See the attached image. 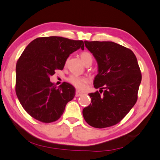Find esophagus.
Wrapping results in <instances>:
<instances>
[{"label":"esophagus","instance_id":"esophagus-1","mask_svg":"<svg viewBox=\"0 0 160 160\" xmlns=\"http://www.w3.org/2000/svg\"><path fill=\"white\" fill-rule=\"evenodd\" d=\"M82 93L81 92H80L79 91H76V92H75V96L76 97H79V96H81V95H82Z\"/></svg>","mask_w":160,"mask_h":160}]
</instances>
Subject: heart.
Masks as SVG:
<instances>
[{"instance_id": "1", "label": "heart", "mask_w": 160, "mask_h": 160, "mask_svg": "<svg viewBox=\"0 0 160 160\" xmlns=\"http://www.w3.org/2000/svg\"><path fill=\"white\" fill-rule=\"evenodd\" d=\"M80 57L84 64L88 61H91L92 62L93 58H92V56L89 52L87 51L82 52L81 53ZM67 81L70 83L72 85H73L77 89H78L79 90H83L86 88V85L88 83V79L87 77L83 76L72 75L67 78Z\"/></svg>"}]
</instances>
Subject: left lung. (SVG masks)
Here are the masks:
<instances>
[{
  "mask_svg": "<svg viewBox=\"0 0 160 160\" xmlns=\"http://www.w3.org/2000/svg\"><path fill=\"white\" fill-rule=\"evenodd\" d=\"M84 42L98 62V74L93 85L100 90L89 94L91 103L83 109V118L93 128L113 126L138 100L142 74L137 58L132 50L113 42Z\"/></svg>",
  "mask_w": 160,
  "mask_h": 160,
  "instance_id": "8db88e82",
  "label": "left lung"
}]
</instances>
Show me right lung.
<instances>
[{
  "instance_id": "obj_1",
  "label": "right lung",
  "mask_w": 160,
  "mask_h": 160,
  "mask_svg": "<svg viewBox=\"0 0 160 160\" xmlns=\"http://www.w3.org/2000/svg\"><path fill=\"white\" fill-rule=\"evenodd\" d=\"M84 47L83 41L52 36L37 38L25 48L17 62L15 91L32 118L43 123L61 118L75 89L66 82L57 88L49 77L62 70L70 54Z\"/></svg>"
}]
</instances>
